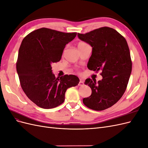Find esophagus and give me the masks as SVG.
<instances>
[{
  "instance_id": "34e87169",
  "label": "esophagus",
  "mask_w": 148,
  "mask_h": 148,
  "mask_svg": "<svg viewBox=\"0 0 148 148\" xmlns=\"http://www.w3.org/2000/svg\"><path fill=\"white\" fill-rule=\"evenodd\" d=\"M84 84V83H83V81H82V80H80L79 83H78V86H83V85Z\"/></svg>"
}]
</instances>
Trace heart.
Here are the masks:
<instances>
[{
	"label": "heart",
	"instance_id": "b5f03b06",
	"mask_svg": "<svg viewBox=\"0 0 148 148\" xmlns=\"http://www.w3.org/2000/svg\"><path fill=\"white\" fill-rule=\"evenodd\" d=\"M84 44H86V43L84 42H79L78 44V47L83 46V45H84Z\"/></svg>",
	"mask_w": 148,
	"mask_h": 148
}]
</instances>
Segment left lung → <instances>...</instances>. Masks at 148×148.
I'll return each instance as SVG.
<instances>
[{"label": "left lung", "mask_w": 148, "mask_h": 148, "mask_svg": "<svg viewBox=\"0 0 148 148\" xmlns=\"http://www.w3.org/2000/svg\"><path fill=\"white\" fill-rule=\"evenodd\" d=\"M79 39L92 47L88 68L102 70V79H86L85 84L91 88V95L83 99V104L95 110L108 109L122 97L130 77L132 62L126 39L115 29L102 27L90 32L78 33Z\"/></svg>", "instance_id": "left-lung-1"}]
</instances>
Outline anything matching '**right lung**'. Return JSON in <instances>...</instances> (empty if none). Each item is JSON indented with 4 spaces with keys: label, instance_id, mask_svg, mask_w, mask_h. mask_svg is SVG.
Returning <instances> with one entry per match:
<instances>
[{
    "label": "right lung",
    "instance_id": "1",
    "mask_svg": "<svg viewBox=\"0 0 148 148\" xmlns=\"http://www.w3.org/2000/svg\"><path fill=\"white\" fill-rule=\"evenodd\" d=\"M76 36L77 33L42 28L21 42L16 64L20 85L29 99L41 108L62 104L66 89L79 83V78L73 75L56 78L51 66L60 60L65 45Z\"/></svg>",
    "mask_w": 148,
    "mask_h": 148
}]
</instances>
